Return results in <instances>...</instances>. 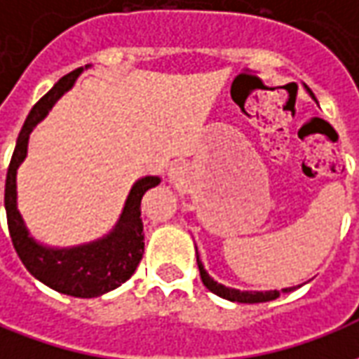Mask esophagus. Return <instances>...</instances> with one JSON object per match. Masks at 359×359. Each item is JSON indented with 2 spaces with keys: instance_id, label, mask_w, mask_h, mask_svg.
<instances>
[{
  "instance_id": "obj_1",
  "label": "esophagus",
  "mask_w": 359,
  "mask_h": 359,
  "mask_svg": "<svg viewBox=\"0 0 359 359\" xmlns=\"http://www.w3.org/2000/svg\"><path fill=\"white\" fill-rule=\"evenodd\" d=\"M169 179H171L172 182L182 180V167H175V169H171V171H169Z\"/></svg>"
}]
</instances>
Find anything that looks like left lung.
<instances>
[{
	"label": "left lung",
	"mask_w": 359,
	"mask_h": 359,
	"mask_svg": "<svg viewBox=\"0 0 359 359\" xmlns=\"http://www.w3.org/2000/svg\"><path fill=\"white\" fill-rule=\"evenodd\" d=\"M311 97H313V95H311ZM196 262H198L200 277H202V283L205 285V288L229 302H238V304H259V302L275 300V298L280 296V292H290V290H294V286H290V288H283V290H265V292H262V290H238V288H231V286L221 285V283H217V280H213V278L210 277V273L205 271L202 259L198 256V250H196Z\"/></svg>",
	"instance_id": "8db88e82"
}]
</instances>
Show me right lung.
<instances>
[{
  "label": "right lung",
  "mask_w": 359,
  "mask_h": 359,
  "mask_svg": "<svg viewBox=\"0 0 359 359\" xmlns=\"http://www.w3.org/2000/svg\"><path fill=\"white\" fill-rule=\"evenodd\" d=\"M90 65L81 67L73 73L65 74L53 88L36 103L22 125L17 146L13 151L11 163L5 180V211L13 246L22 265L40 283L67 296L74 298H94L115 290L125 280L133 277L142 254H144V225H142V196L149 188L157 187L159 177H142L133 184L126 196L121 217L109 233L97 241L71 246L53 248L38 242L25 225V219L17 208V169L25 161L28 151V138L34 126L42 121L53 103L67 90L73 88L79 74Z\"/></svg>",
  "instance_id": "add662e5"
}]
</instances>
